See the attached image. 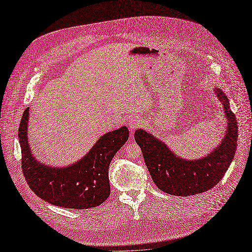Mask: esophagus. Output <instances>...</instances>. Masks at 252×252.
<instances>
[{"instance_id":"esophagus-1","label":"esophagus","mask_w":252,"mask_h":252,"mask_svg":"<svg viewBox=\"0 0 252 252\" xmlns=\"http://www.w3.org/2000/svg\"><path fill=\"white\" fill-rule=\"evenodd\" d=\"M139 125H140V120L139 119L131 118L130 120H129L128 126H129V130H130L131 132H133L135 129H136V127H138Z\"/></svg>"}]
</instances>
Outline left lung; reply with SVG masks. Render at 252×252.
I'll use <instances>...</instances> for the list:
<instances>
[{
    "label": "left lung",
    "mask_w": 252,
    "mask_h": 252,
    "mask_svg": "<svg viewBox=\"0 0 252 252\" xmlns=\"http://www.w3.org/2000/svg\"><path fill=\"white\" fill-rule=\"evenodd\" d=\"M216 94L223 103L228 127L222 144L207 157L196 161L182 159L175 157L164 143L143 129L135 131V142L143 152L151 178L162 191L179 196L207 191L223 179L232 162L238 147L236 118L223 91L216 89Z\"/></svg>",
    "instance_id": "left-lung-1"
}]
</instances>
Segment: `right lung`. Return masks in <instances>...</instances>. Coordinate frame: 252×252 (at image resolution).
I'll use <instances>...</instances> for the list:
<instances>
[{
    "mask_svg": "<svg viewBox=\"0 0 252 252\" xmlns=\"http://www.w3.org/2000/svg\"><path fill=\"white\" fill-rule=\"evenodd\" d=\"M29 108L19 126L22 171L30 189L44 201L59 207L87 209L101 205L110 194L109 165L127 142L129 131L123 126L103 135L81 161L65 168L40 164L30 154L27 140Z\"/></svg>",
    "mask_w": 252,
    "mask_h": 252,
    "instance_id": "add662e5",
    "label": "right lung"
}]
</instances>
